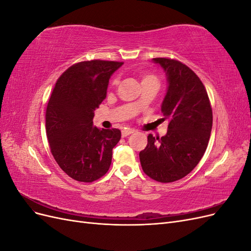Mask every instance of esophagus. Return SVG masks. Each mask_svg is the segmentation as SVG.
I'll use <instances>...</instances> for the list:
<instances>
[{"label": "esophagus", "instance_id": "esophagus-1", "mask_svg": "<svg viewBox=\"0 0 251 251\" xmlns=\"http://www.w3.org/2000/svg\"><path fill=\"white\" fill-rule=\"evenodd\" d=\"M134 132H135L134 130H124L123 132H121V136H123V137H126V136L133 134Z\"/></svg>", "mask_w": 251, "mask_h": 251}]
</instances>
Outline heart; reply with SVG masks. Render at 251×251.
Segmentation results:
<instances>
[{"label":"heart","instance_id":"1","mask_svg":"<svg viewBox=\"0 0 251 251\" xmlns=\"http://www.w3.org/2000/svg\"><path fill=\"white\" fill-rule=\"evenodd\" d=\"M147 81H153V82L158 83V78H157L156 75L144 73V74H142V76H141V83H142V82H147ZM116 82H117V79H116V78L113 79V80H112V85H115Z\"/></svg>","mask_w":251,"mask_h":251}]
</instances>
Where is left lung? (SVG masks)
Masks as SVG:
<instances>
[{"label":"left lung","instance_id":"8db88e82","mask_svg":"<svg viewBox=\"0 0 251 251\" xmlns=\"http://www.w3.org/2000/svg\"><path fill=\"white\" fill-rule=\"evenodd\" d=\"M153 60L168 79L161 112L169 130L161 138L150 134L139 158L150 178L169 183L185 177L201 160L210 137L212 110L206 89L192 69L176 59Z\"/></svg>","mask_w":251,"mask_h":251}]
</instances>
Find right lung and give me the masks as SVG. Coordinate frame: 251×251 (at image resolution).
Here are the masks:
<instances>
[{
	"instance_id": "1",
	"label": "right lung",
	"mask_w": 251,
	"mask_h": 251,
	"mask_svg": "<svg viewBox=\"0 0 251 251\" xmlns=\"http://www.w3.org/2000/svg\"><path fill=\"white\" fill-rule=\"evenodd\" d=\"M124 63L87 60L60 75L46 110V133L55 161L68 176L93 182L110 169L118 128L93 126L94 111L107 96L111 75Z\"/></svg>"
}]
</instances>
